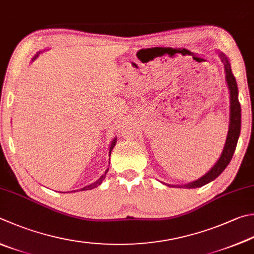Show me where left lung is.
<instances>
[{
	"instance_id": "1",
	"label": "left lung",
	"mask_w": 254,
	"mask_h": 254,
	"mask_svg": "<svg viewBox=\"0 0 254 254\" xmlns=\"http://www.w3.org/2000/svg\"><path fill=\"white\" fill-rule=\"evenodd\" d=\"M220 59L223 63L224 70H226V82L228 85L229 92H230V124H229V130H228V136L226 143H224L223 151L221 156L218 159L211 169H210L207 174L202 176L201 178L192 181V183H188L181 186H176L178 188H186V189H193V188H199V187H202L209 183H211L221 175V172L227 168L229 162L231 161L233 152L236 150L237 143L239 136H240V130H241V106L240 103H239V97H238V85L236 82V78L232 74L231 70V65L230 62H229L228 57L223 54V53H219ZM170 187V185H168Z\"/></svg>"
}]
</instances>
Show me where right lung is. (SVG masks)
<instances>
[{"label": "right lung", "instance_id": "1", "mask_svg": "<svg viewBox=\"0 0 254 254\" xmlns=\"http://www.w3.org/2000/svg\"><path fill=\"white\" fill-rule=\"evenodd\" d=\"M38 54H40V53H37V54H36L34 57H33V60H32V61H34V60L36 59V57L38 56ZM116 141H117L116 138H114V140H113V141H112V143H111V147H109V157H111V154H112V150H113V148L115 147V145H116ZM108 169H109V168H107V170L105 171V174H104L102 177H100V178H99L98 180L95 181L94 184H90V185H88V186L84 187V188L80 189V191H83V190H90V189H93V188H96V187H98L100 184L103 183V180L105 179V177H106V174H107ZM74 191H75V190H74ZM77 191H78V190H77Z\"/></svg>", "mask_w": 254, "mask_h": 254}]
</instances>
